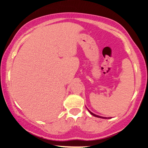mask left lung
I'll use <instances>...</instances> for the list:
<instances>
[{
  "instance_id": "obj_1",
  "label": "left lung",
  "mask_w": 148,
  "mask_h": 148,
  "mask_svg": "<svg viewBox=\"0 0 148 148\" xmlns=\"http://www.w3.org/2000/svg\"><path fill=\"white\" fill-rule=\"evenodd\" d=\"M88 109V108H87ZM88 111H89V113H90L91 115H92L93 116H95V117H97V118H103V119H106V118H106V117H102V116H99V115H96V114H95V113H92V112L90 111V110H88Z\"/></svg>"
}]
</instances>
